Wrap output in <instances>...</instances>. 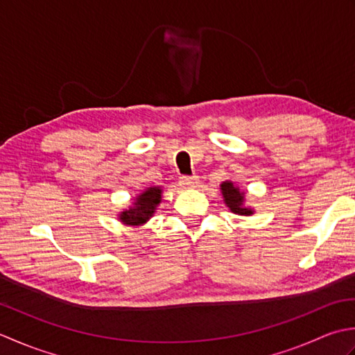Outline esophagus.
Returning a JSON list of instances; mask_svg holds the SVG:
<instances>
[{
    "instance_id": "esophagus-1",
    "label": "esophagus",
    "mask_w": 355,
    "mask_h": 355,
    "mask_svg": "<svg viewBox=\"0 0 355 355\" xmlns=\"http://www.w3.org/2000/svg\"><path fill=\"white\" fill-rule=\"evenodd\" d=\"M179 184L184 188H194L199 184V178L198 176H182L179 179Z\"/></svg>"
}]
</instances>
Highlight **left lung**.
<instances>
[{"mask_svg":"<svg viewBox=\"0 0 355 355\" xmlns=\"http://www.w3.org/2000/svg\"><path fill=\"white\" fill-rule=\"evenodd\" d=\"M220 193L223 204L228 207L231 213L239 214V216H251L254 214V208L247 205V193L241 190L233 180H225V182L220 184Z\"/></svg>","mask_w":355,"mask_h":355,"instance_id":"1","label":"left lung"}]
</instances>
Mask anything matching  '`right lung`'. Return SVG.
I'll list each match as a JSON object with an SVG mask.
<instances>
[{
  "mask_svg": "<svg viewBox=\"0 0 355 355\" xmlns=\"http://www.w3.org/2000/svg\"><path fill=\"white\" fill-rule=\"evenodd\" d=\"M162 187H147L133 199L132 205L118 214V219L128 227H141L147 223L156 213L162 200Z\"/></svg>",
  "mask_w": 355,
  "mask_h": 355,
  "instance_id": "obj_1",
  "label": "right lung"
}]
</instances>
